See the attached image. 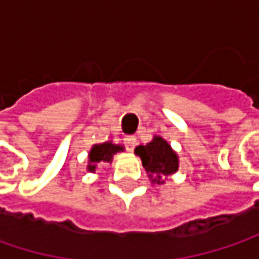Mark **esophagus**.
I'll return each mask as SVG.
<instances>
[{"label":"esophagus","instance_id":"esophagus-1","mask_svg":"<svg viewBox=\"0 0 259 259\" xmlns=\"http://www.w3.org/2000/svg\"><path fill=\"white\" fill-rule=\"evenodd\" d=\"M124 143L125 147H126V150H128V151H133L135 144H137V138H135L134 135H126L124 138Z\"/></svg>","mask_w":259,"mask_h":259}]
</instances>
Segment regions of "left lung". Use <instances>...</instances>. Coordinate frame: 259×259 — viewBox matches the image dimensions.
<instances>
[{"label":"left lung","instance_id":"1","mask_svg":"<svg viewBox=\"0 0 259 259\" xmlns=\"http://www.w3.org/2000/svg\"><path fill=\"white\" fill-rule=\"evenodd\" d=\"M134 153L141 158L151 183L164 184L165 177L179 170V155L161 135H154L150 143L135 147Z\"/></svg>","mask_w":259,"mask_h":259}]
</instances>
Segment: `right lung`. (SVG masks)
<instances>
[{
	"instance_id": "1",
	"label": "right lung",
	"mask_w": 259,
	"mask_h": 259,
	"mask_svg": "<svg viewBox=\"0 0 259 259\" xmlns=\"http://www.w3.org/2000/svg\"><path fill=\"white\" fill-rule=\"evenodd\" d=\"M124 151V145L115 144L112 141H105L101 144H94L91 151H89V161H88V171L95 173L96 167L98 165L108 164V163H112V158L116 153H122Z\"/></svg>"
}]
</instances>
